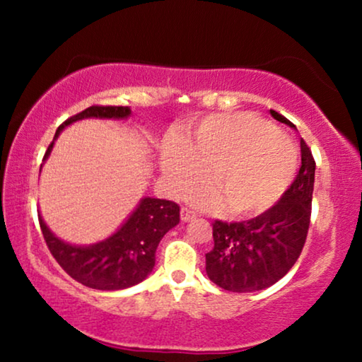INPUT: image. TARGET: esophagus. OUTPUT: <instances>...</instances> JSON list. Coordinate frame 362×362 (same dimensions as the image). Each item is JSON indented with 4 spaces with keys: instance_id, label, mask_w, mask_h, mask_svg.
<instances>
[{
    "instance_id": "esophagus-1",
    "label": "esophagus",
    "mask_w": 362,
    "mask_h": 362,
    "mask_svg": "<svg viewBox=\"0 0 362 362\" xmlns=\"http://www.w3.org/2000/svg\"><path fill=\"white\" fill-rule=\"evenodd\" d=\"M196 216H197V212L194 209H191V207H182L181 209V219L185 222L194 219Z\"/></svg>"
}]
</instances>
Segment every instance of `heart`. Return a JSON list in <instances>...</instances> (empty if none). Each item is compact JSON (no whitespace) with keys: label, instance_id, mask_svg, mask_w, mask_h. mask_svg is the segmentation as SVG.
<instances>
[{"label":"heart","instance_id":"1","mask_svg":"<svg viewBox=\"0 0 362 362\" xmlns=\"http://www.w3.org/2000/svg\"><path fill=\"white\" fill-rule=\"evenodd\" d=\"M161 163L175 191L191 189L209 175L214 187L196 191L199 204L226 202L230 214L254 216L269 209L290 186L296 153L270 123L249 113H230L207 118L181 145H168Z\"/></svg>","mask_w":362,"mask_h":362}]
</instances>
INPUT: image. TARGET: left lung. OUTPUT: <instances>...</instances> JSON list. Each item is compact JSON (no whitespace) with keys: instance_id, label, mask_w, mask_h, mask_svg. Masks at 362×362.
Instances as JSON below:
<instances>
[{"instance_id":"1","label":"left lung","mask_w":362,"mask_h":362,"mask_svg":"<svg viewBox=\"0 0 362 362\" xmlns=\"http://www.w3.org/2000/svg\"><path fill=\"white\" fill-rule=\"evenodd\" d=\"M272 117L296 127L279 112ZM301 166L280 201L260 216L240 222H212L214 247L206 254L207 276L217 286L250 293L286 275L303 250L308 235L315 186V158L303 138Z\"/></svg>"}]
</instances>
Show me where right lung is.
<instances>
[{"label":"right lung","instance_id":"obj_1","mask_svg":"<svg viewBox=\"0 0 362 362\" xmlns=\"http://www.w3.org/2000/svg\"><path fill=\"white\" fill-rule=\"evenodd\" d=\"M130 113L128 107L92 105L67 118L54 138H57L64 127L82 118H127ZM52 145L54 141L47 146L44 160ZM176 224H180V206L176 202L145 197L130 219L112 237L98 244L77 247L57 239L39 216L44 240L57 264L78 284L95 290H122L145 280L155 267L158 244Z\"/></svg>","mask_w":362,"mask_h":362}]
</instances>
